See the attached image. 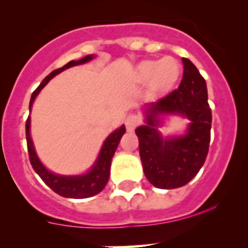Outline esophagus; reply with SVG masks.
Listing matches in <instances>:
<instances>
[{
	"label": "esophagus",
	"mask_w": 248,
	"mask_h": 248,
	"mask_svg": "<svg viewBox=\"0 0 248 248\" xmlns=\"http://www.w3.org/2000/svg\"><path fill=\"white\" fill-rule=\"evenodd\" d=\"M140 123V119L137 115H129L125 119V125H126L127 131H132L136 127L138 126V124Z\"/></svg>",
	"instance_id": "obj_1"
}]
</instances>
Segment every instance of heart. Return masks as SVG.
<instances>
[{
  "instance_id": "b5f03b06",
  "label": "heart",
  "mask_w": 248,
  "mask_h": 248,
  "mask_svg": "<svg viewBox=\"0 0 248 248\" xmlns=\"http://www.w3.org/2000/svg\"><path fill=\"white\" fill-rule=\"evenodd\" d=\"M180 75V65L173 57L159 61H144L138 65L137 76L143 83L150 82L152 89L164 93L173 87Z\"/></svg>"
}]
</instances>
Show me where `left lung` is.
I'll use <instances>...</instances> for the list:
<instances>
[{"mask_svg": "<svg viewBox=\"0 0 248 248\" xmlns=\"http://www.w3.org/2000/svg\"><path fill=\"white\" fill-rule=\"evenodd\" d=\"M179 87L149 107L146 125L136 129L145 177L158 188L184 186L204 165L211 140L212 112L204 77L187 58ZM158 113H179L192 122L183 138L163 140L155 126Z\"/></svg>", "mask_w": 248, "mask_h": 248, "instance_id": "8db88e82", "label": "left lung"}]
</instances>
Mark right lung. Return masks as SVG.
I'll list each match as a JSON object with an SVG mask.
<instances>
[{"mask_svg":"<svg viewBox=\"0 0 248 248\" xmlns=\"http://www.w3.org/2000/svg\"><path fill=\"white\" fill-rule=\"evenodd\" d=\"M93 56L88 55V56L83 57L79 61H70L66 63L62 68L56 69L52 72H50L48 76L46 77L38 88L32 93L31 98H30L29 108H31L32 102H34L35 97L37 96L38 93L42 90V88L49 82L55 75L60 74L61 71L65 70V69L70 68V66L78 65V64H83L88 61L93 60ZM30 117H28L26 122V136H27V146H28V154H29V160L31 164L32 169L35 170L36 173L41 177V179L46 183V185L51 188L52 191L56 192L60 196L65 197V198H74V199H83L93 197L94 194L99 193L103 188L107 185L108 180H109L110 176V166H111V159H112L113 155H115L117 147H118L119 141H121L122 136L125 133V126L121 127V129L116 130L112 132L107 140L103 144L101 154H99L98 160L96 161L94 166L90 171L88 172L84 176H77V177H64V176H57V174L51 173L48 171L40 161V159L36 155V152L32 146L31 138H30Z\"/></svg>","mask_w":248,"mask_h":248,"instance_id":"obj_1","label":"right lung"}]
</instances>
